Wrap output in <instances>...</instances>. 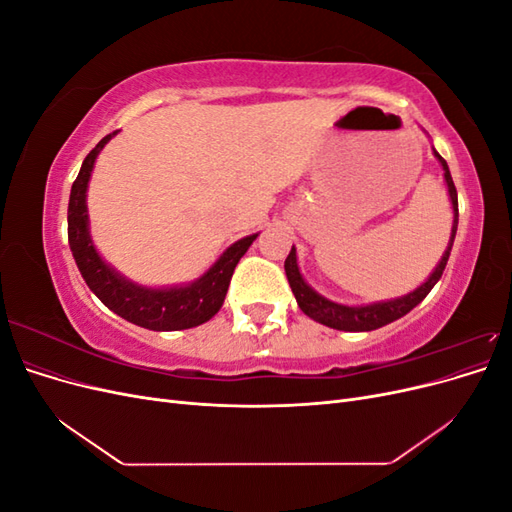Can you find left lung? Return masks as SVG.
Masks as SVG:
<instances>
[{"label":"left lung","mask_w":512,"mask_h":512,"mask_svg":"<svg viewBox=\"0 0 512 512\" xmlns=\"http://www.w3.org/2000/svg\"><path fill=\"white\" fill-rule=\"evenodd\" d=\"M433 156L438 158V162L442 164V170H444V181H446L448 196H451V205H453V230H451V241H448L446 252L442 254V260L438 262V267L433 269V273L427 277V282H423L416 290L404 294V297H397L391 301H378V303H369V305H342V303L324 299L322 294H318L312 286L303 280V275L297 265V250H294V245H292V250L284 262V269H286V277H288V284L292 288L294 299H297L303 314H307L312 320H316L320 324H327V327L337 329V331H374L401 316H406L410 309H414L418 303H421L429 294V290L438 284V280L444 273L446 262H448V256H451L453 241L457 235L459 205H457L455 183H453L451 170H448L446 160L436 149H433Z\"/></svg>","instance_id":"8db88e82"}]
</instances>
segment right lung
I'll list each match as a JSON object with an SVG mask.
<instances>
[{"label": "right lung", "instance_id": "1", "mask_svg": "<svg viewBox=\"0 0 512 512\" xmlns=\"http://www.w3.org/2000/svg\"><path fill=\"white\" fill-rule=\"evenodd\" d=\"M106 134L102 141L87 153L79 177L74 179L68 203V241L83 280L96 297L115 312L138 327L149 331H181L192 329L211 320L220 312L224 297L235 273L237 262L254 243L258 235L243 237L232 243L228 250L213 262L205 275L196 282L173 288H147L126 280L111 265H106L96 252L89 235L87 213V185L91 179L98 153L115 136Z\"/></svg>", "mask_w": 512, "mask_h": 512}]
</instances>
